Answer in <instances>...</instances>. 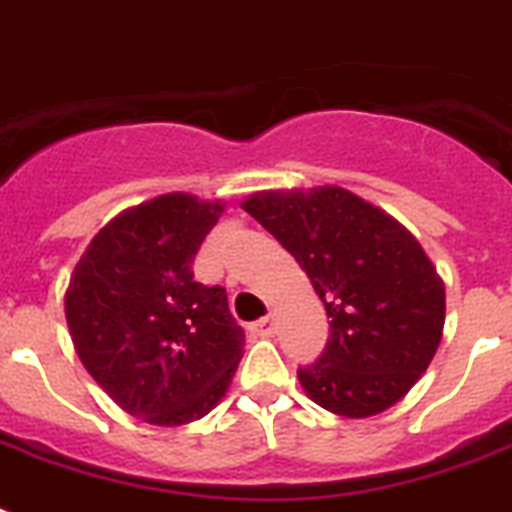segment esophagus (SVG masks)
I'll list each match as a JSON object with an SVG mask.
<instances>
[{
  "label": "esophagus",
  "mask_w": 512,
  "mask_h": 512,
  "mask_svg": "<svg viewBox=\"0 0 512 512\" xmlns=\"http://www.w3.org/2000/svg\"><path fill=\"white\" fill-rule=\"evenodd\" d=\"M252 331H255L257 336H273V334H276V321H273V315H265V318H260L257 323H252Z\"/></svg>",
  "instance_id": "1"
}]
</instances>
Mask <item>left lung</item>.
Wrapping results in <instances>:
<instances>
[{
  "label": "left lung",
  "instance_id": "1",
  "mask_svg": "<svg viewBox=\"0 0 512 512\" xmlns=\"http://www.w3.org/2000/svg\"><path fill=\"white\" fill-rule=\"evenodd\" d=\"M242 207L292 252L331 318L321 360L297 371L307 397L344 418L397 405L444 331V281L418 239L342 186L257 191Z\"/></svg>",
  "mask_w": 512,
  "mask_h": 512
}]
</instances>
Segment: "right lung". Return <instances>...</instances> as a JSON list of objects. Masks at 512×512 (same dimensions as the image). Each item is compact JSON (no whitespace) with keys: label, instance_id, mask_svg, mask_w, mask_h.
<instances>
[{"label":"right lung","instance_id":"right-lung-1","mask_svg":"<svg viewBox=\"0 0 512 512\" xmlns=\"http://www.w3.org/2000/svg\"><path fill=\"white\" fill-rule=\"evenodd\" d=\"M223 202L173 191L128 207L70 273V339L110 400L152 426H184L218 405L244 355L223 286L194 281V255Z\"/></svg>","mask_w":512,"mask_h":512}]
</instances>
